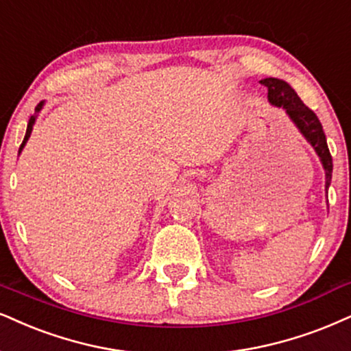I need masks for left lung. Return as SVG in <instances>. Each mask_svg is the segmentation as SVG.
<instances>
[{
  "instance_id": "1",
  "label": "left lung",
  "mask_w": 351,
  "mask_h": 351,
  "mask_svg": "<svg viewBox=\"0 0 351 351\" xmlns=\"http://www.w3.org/2000/svg\"><path fill=\"white\" fill-rule=\"evenodd\" d=\"M261 83L268 89L267 99L271 106L281 107L289 117L300 133L306 138V141L313 146L315 154L321 159V164L326 172V190L328 189L332 180V156L328 151L326 133H324L322 125L319 122L317 115L314 114L309 107H306L295 89L289 86L287 81L278 80V77H265Z\"/></svg>"
}]
</instances>
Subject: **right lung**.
<instances>
[{
  "label": "right lung",
  "instance_id": "add662e5",
  "mask_svg": "<svg viewBox=\"0 0 351 351\" xmlns=\"http://www.w3.org/2000/svg\"><path fill=\"white\" fill-rule=\"evenodd\" d=\"M43 104H45V102H43V101H42L40 104H38V106L36 107V115H32V117H30V119H29L27 130H25V136H24V141H23V145H21V148H19V154H21V151L24 149L25 143H27V140H29V138H30V133H32V128H34V123H36V120H37V114H38V112L42 110Z\"/></svg>",
  "mask_w": 351,
  "mask_h": 351
}]
</instances>
